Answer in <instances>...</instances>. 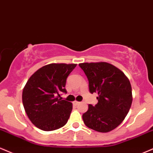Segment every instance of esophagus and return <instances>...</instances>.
<instances>
[{"instance_id":"1","label":"esophagus","mask_w":153,"mask_h":153,"mask_svg":"<svg viewBox=\"0 0 153 153\" xmlns=\"http://www.w3.org/2000/svg\"><path fill=\"white\" fill-rule=\"evenodd\" d=\"M79 102H77V101H74V102H73V105H75V106H77V105H79Z\"/></svg>"}]
</instances>
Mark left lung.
<instances>
[{"mask_svg": "<svg viewBox=\"0 0 153 153\" xmlns=\"http://www.w3.org/2000/svg\"><path fill=\"white\" fill-rule=\"evenodd\" d=\"M79 66L89 81V92L97 93L98 102L82 115L85 125L100 132L115 129L123 121L132 102L130 81L123 71L106 62L82 63Z\"/></svg>", "mask_w": 153, "mask_h": 153, "instance_id": "left-lung-1", "label": "left lung"}]
</instances>
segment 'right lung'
I'll list each match as a JSON object with an SVG mask.
<instances>
[{
  "label": "right lung",
  "mask_w": 153,
  "mask_h": 153,
  "mask_svg": "<svg viewBox=\"0 0 153 153\" xmlns=\"http://www.w3.org/2000/svg\"><path fill=\"white\" fill-rule=\"evenodd\" d=\"M76 64H50L38 69L23 88L22 101L27 116L38 128L51 131L66 125L72 103L62 100L66 79Z\"/></svg>",
  "instance_id": "add662e5"
}]
</instances>
